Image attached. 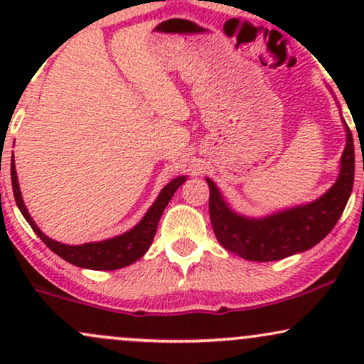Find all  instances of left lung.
I'll return each mask as SVG.
<instances>
[{
  "mask_svg": "<svg viewBox=\"0 0 364 364\" xmlns=\"http://www.w3.org/2000/svg\"><path fill=\"white\" fill-rule=\"evenodd\" d=\"M346 149L341 157V173L333 186L318 200L275 212L262 219L237 215L228 207L219 188L207 178L210 188L208 212L215 237L237 257L252 262H275L306 252L320 243L341 219L354 183V141L344 121Z\"/></svg>",
  "mask_w": 364,
  "mask_h": 364,
  "instance_id": "1",
  "label": "left lung"
}]
</instances>
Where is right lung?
I'll list each match as a JSON object with an SVG mask.
<instances>
[{
	"mask_svg": "<svg viewBox=\"0 0 364 364\" xmlns=\"http://www.w3.org/2000/svg\"><path fill=\"white\" fill-rule=\"evenodd\" d=\"M186 176H179L173 181L168 183L162 191L159 193L157 200L154 202V205L149 208L147 214L144 215V219L133 229H129L124 235L111 237V240L99 241V243H85V245H63L58 241L51 240L37 228L34 220H32L31 214L27 212V208L23 205L22 193H20L18 179H16V171L15 164H11V186H14V195L16 207L20 208L22 215L25 217L31 228L34 229V232L41 240L44 241V245L49 250H53L58 257H61L63 260H66L72 265L82 267V269H90V270H116L123 269V267L132 265L133 262H136L139 258L144 257L147 253V250L152 245L154 236H156L157 224L161 220L162 212L168 207L169 200L173 198L174 191L185 183Z\"/></svg>",
	"mask_w": 364,
	"mask_h": 364,
	"instance_id": "right-lung-1",
	"label": "right lung"
}]
</instances>
